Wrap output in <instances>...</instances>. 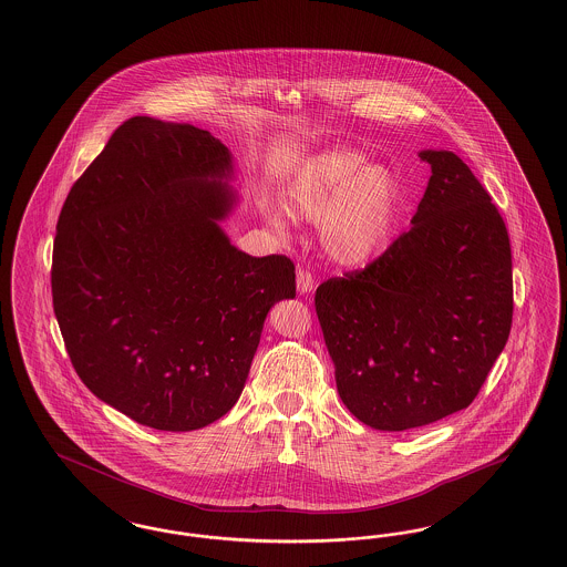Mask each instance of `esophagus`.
<instances>
[{
	"mask_svg": "<svg viewBox=\"0 0 567 567\" xmlns=\"http://www.w3.org/2000/svg\"><path fill=\"white\" fill-rule=\"evenodd\" d=\"M315 276L312 272H308V270H299L297 272V291L299 293H310L312 289H315Z\"/></svg>",
	"mask_w": 567,
	"mask_h": 567,
	"instance_id": "1",
	"label": "esophagus"
}]
</instances>
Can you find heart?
Listing matches in <instances>:
<instances>
[{
  "label": "heart",
  "mask_w": 567,
  "mask_h": 567,
  "mask_svg": "<svg viewBox=\"0 0 567 567\" xmlns=\"http://www.w3.org/2000/svg\"><path fill=\"white\" fill-rule=\"evenodd\" d=\"M295 217L320 219L327 252L346 266L369 261L388 236L399 203V182L384 164H367L361 150L327 147L306 159L287 189ZM272 224L285 229L274 213Z\"/></svg>",
  "instance_id": "obj_1"
}]
</instances>
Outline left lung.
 <instances>
[{
	"instance_id": "1",
	"label": "left lung",
	"mask_w": 567,
	"mask_h": 567,
	"mask_svg": "<svg viewBox=\"0 0 567 567\" xmlns=\"http://www.w3.org/2000/svg\"><path fill=\"white\" fill-rule=\"evenodd\" d=\"M424 198L384 255L317 289L343 405L375 431H409L475 401L513 322L508 231L473 171L424 150Z\"/></svg>"
}]
</instances>
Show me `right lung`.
<instances>
[{
  "instance_id": "obj_1",
  "label": "right lung",
  "mask_w": 567,
  "mask_h": 567,
  "mask_svg": "<svg viewBox=\"0 0 567 567\" xmlns=\"http://www.w3.org/2000/svg\"><path fill=\"white\" fill-rule=\"evenodd\" d=\"M231 154L208 131L126 120L63 204L52 306L94 396L156 431H198L236 405L264 320L295 297L285 255L250 257L221 221Z\"/></svg>"
}]
</instances>
